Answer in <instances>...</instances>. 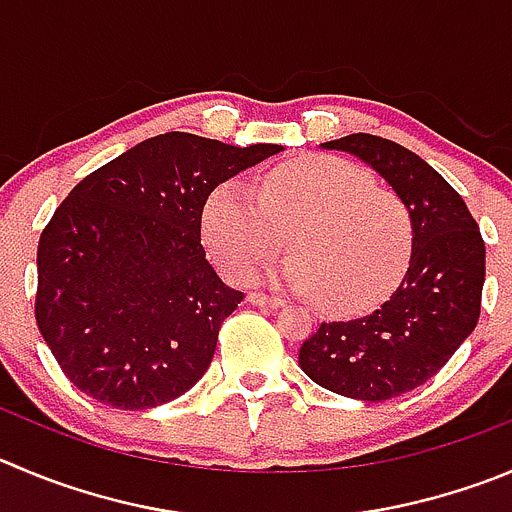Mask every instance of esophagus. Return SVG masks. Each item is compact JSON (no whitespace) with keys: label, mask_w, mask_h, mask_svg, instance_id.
I'll list each match as a JSON object with an SVG mask.
<instances>
[{"label":"esophagus","mask_w":512,"mask_h":512,"mask_svg":"<svg viewBox=\"0 0 512 512\" xmlns=\"http://www.w3.org/2000/svg\"><path fill=\"white\" fill-rule=\"evenodd\" d=\"M247 303L260 305V308H283V300L275 298V295H265V293H250L247 295Z\"/></svg>","instance_id":"1"}]
</instances>
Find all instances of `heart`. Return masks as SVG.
Returning <instances> with one entry per match:
<instances>
[{
    "label": "heart",
    "mask_w": 512,
    "mask_h": 512,
    "mask_svg": "<svg viewBox=\"0 0 512 512\" xmlns=\"http://www.w3.org/2000/svg\"><path fill=\"white\" fill-rule=\"evenodd\" d=\"M202 232L237 283L278 255L288 234L295 255L272 275L333 310H361L389 293L414 247L407 202L338 156L285 161L262 174L257 189L224 181L204 204Z\"/></svg>",
    "instance_id": "b5f03b06"
}]
</instances>
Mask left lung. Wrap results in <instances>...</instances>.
Returning a JSON list of instances; mask_svg holds the SVG:
<instances>
[{
  "instance_id": "1",
  "label": "left lung",
  "mask_w": 512,
  "mask_h": 512,
  "mask_svg": "<svg viewBox=\"0 0 512 512\" xmlns=\"http://www.w3.org/2000/svg\"><path fill=\"white\" fill-rule=\"evenodd\" d=\"M323 148L379 171L414 219L409 267L391 298L353 321L321 323L298 364L333 394L386 401L417 389L452 358L480 318L485 242L465 199L409 148L351 133Z\"/></svg>"
}]
</instances>
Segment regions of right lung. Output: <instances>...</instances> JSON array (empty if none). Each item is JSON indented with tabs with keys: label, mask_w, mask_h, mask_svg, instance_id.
<instances>
[{
	"label": "right lung",
	"mask_w": 512,
	"mask_h": 512,
	"mask_svg": "<svg viewBox=\"0 0 512 512\" xmlns=\"http://www.w3.org/2000/svg\"><path fill=\"white\" fill-rule=\"evenodd\" d=\"M278 151L171 131L70 191L40 234L35 318L73 386L138 412L202 379L224 318L245 298L207 260L204 204Z\"/></svg>",
	"instance_id": "right-lung-1"
}]
</instances>
